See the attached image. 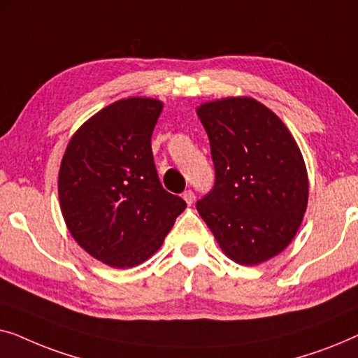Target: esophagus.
Returning <instances> with one entry per match:
<instances>
[{
	"label": "esophagus",
	"instance_id": "esophagus-1",
	"mask_svg": "<svg viewBox=\"0 0 358 358\" xmlns=\"http://www.w3.org/2000/svg\"><path fill=\"white\" fill-rule=\"evenodd\" d=\"M182 199L185 200V203H187V205H192L194 200H195V194L192 192V190H184Z\"/></svg>",
	"mask_w": 358,
	"mask_h": 358
}]
</instances>
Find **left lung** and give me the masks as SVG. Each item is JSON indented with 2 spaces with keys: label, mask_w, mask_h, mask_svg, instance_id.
Returning a JSON list of instances; mask_svg holds the SVG:
<instances>
[{
  "label": "left lung",
  "mask_w": 358,
  "mask_h": 358,
  "mask_svg": "<svg viewBox=\"0 0 358 358\" xmlns=\"http://www.w3.org/2000/svg\"><path fill=\"white\" fill-rule=\"evenodd\" d=\"M197 115L210 140L215 185L197 202L222 251L241 266L280 254L300 228L308 173L295 138L252 97L203 102Z\"/></svg>",
  "instance_id": "obj_1"
}]
</instances>
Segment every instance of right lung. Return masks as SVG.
<instances>
[{
	"label": "right lung",
	"instance_id": "right-lung-1",
	"mask_svg": "<svg viewBox=\"0 0 358 358\" xmlns=\"http://www.w3.org/2000/svg\"><path fill=\"white\" fill-rule=\"evenodd\" d=\"M161 110L151 97L115 101L75 131L62 158L58 197L68 231L110 267L150 259L185 210L156 173L151 135Z\"/></svg>",
	"mask_w": 358,
	"mask_h": 358
}]
</instances>
